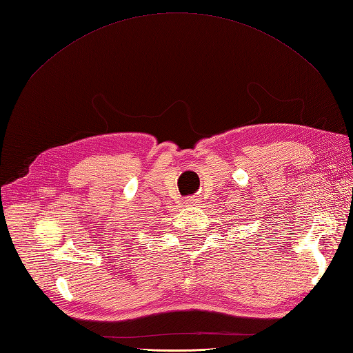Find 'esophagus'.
Returning <instances> with one entry per match:
<instances>
[{"instance_id":"1","label":"esophagus","mask_w":353,"mask_h":353,"mask_svg":"<svg viewBox=\"0 0 353 353\" xmlns=\"http://www.w3.org/2000/svg\"><path fill=\"white\" fill-rule=\"evenodd\" d=\"M185 203H188V205H196V203H197V199H196V197H188V199L185 201Z\"/></svg>"}]
</instances>
